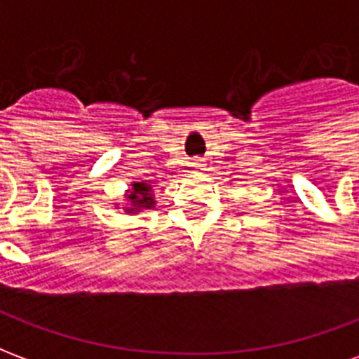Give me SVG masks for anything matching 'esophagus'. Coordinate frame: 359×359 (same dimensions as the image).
Wrapping results in <instances>:
<instances>
[{
	"label": "esophagus",
	"mask_w": 359,
	"mask_h": 359,
	"mask_svg": "<svg viewBox=\"0 0 359 359\" xmlns=\"http://www.w3.org/2000/svg\"><path fill=\"white\" fill-rule=\"evenodd\" d=\"M202 159H194V163H192V167H196V169H200L202 167Z\"/></svg>",
	"instance_id": "esophagus-1"
}]
</instances>
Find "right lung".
Here are the masks:
<instances>
[{"mask_svg": "<svg viewBox=\"0 0 359 359\" xmlns=\"http://www.w3.org/2000/svg\"><path fill=\"white\" fill-rule=\"evenodd\" d=\"M125 213L133 215V213H140L144 210H151L156 208V200H154V192H151V184L148 180L142 182H133L130 188L125 192ZM118 208V203H115Z\"/></svg>", "mask_w": 359, "mask_h": 359, "instance_id": "add662e5", "label": "right lung"}]
</instances>
